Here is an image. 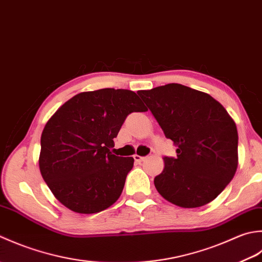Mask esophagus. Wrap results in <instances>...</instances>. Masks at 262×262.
Returning a JSON list of instances; mask_svg holds the SVG:
<instances>
[{
	"label": "esophagus",
	"mask_w": 262,
	"mask_h": 262,
	"mask_svg": "<svg viewBox=\"0 0 262 262\" xmlns=\"http://www.w3.org/2000/svg\"><path fill=\"white\" fill-rule=\"evenodd\" d=\"M133 157H135V161L137 162V163H142L143 161H145V159H146V157H141V156H138V155H135V156H133Z\"/></svg>",
	"instance_id": "1"
}]
</instances>
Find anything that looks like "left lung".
<instances>
[{
    "label": "left lung",
    "instance_id": "left-lung-1",
    "mask_svg": "<svg viewBox=\"0 0 262 262\" xmlns=\"http://www.w3.org/2000/svg\"><path fill=\"white\" fill-rule=\"evenodd\" d=\"M174 142L176 157H164L154 180L167 201L183 208L209 204L231 182L237 168L235 122L210 95L180 83L138 92Z\"/></svg>",
    "mask_w": 262,
    "mask_h": 262
}]
</instances>
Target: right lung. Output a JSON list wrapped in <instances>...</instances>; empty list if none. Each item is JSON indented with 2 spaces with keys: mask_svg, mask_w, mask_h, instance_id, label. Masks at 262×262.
I'll return each instance as SVG.
<instances>
[{
  "mask_svg": "<svg viewBox=\"0 0 262 262\" xmlns=\"http://www.w3.org/2000/svg\"><path fill=\"white\" fill-rule=\"evenodd\" d=\"M145 111L132 90L105 88L78 94L55 112L41 133L39 168L62 205L95 213L120 198L135 161L112 154L113 139L127 115Z\"/></svg>",
  "mask_w": 262,
  "mask_h": 262,
  "instance_id": "add662e5",
  "label": "right lung"
}]
</instances>
